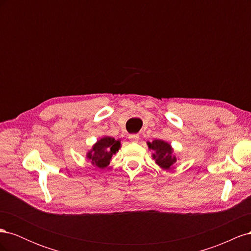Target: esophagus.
Wrapping results in <instances>:
<instances>
[{
    "label": "esophagus",
    "instance_id": "34e87169",
    "mask_svg": "<svg viewBox=\"0 0 251 251\" xmlns=\"http://www.w3.org/2000/svg\"><path fill=\"white\" fill-rule=\"evenodd\" d=\"M130 141L131 142H134V143H136V142H138L139 141V135H130Z\"/></svg>",
    "mask_w": 251,
    "mask_h": 251
}]
</instances>
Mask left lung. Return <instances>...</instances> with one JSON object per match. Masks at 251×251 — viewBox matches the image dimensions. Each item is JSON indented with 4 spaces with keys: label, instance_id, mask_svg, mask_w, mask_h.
<instances>
[{
    "label": "left lung",
    "instance_id": "obj_1",
    "mask_svg": "<svg viewBox=\"0 0 251 251\" xmlns=\"http://www.w3.org/2000/svg\"><path fill=\"white\" fill-rule=\"evenodd\" d=\"M147 144L150 151H153L151 158L154 159L156 164L159 165V168L163 171L172 170L173 165L177 162L178 157L175 154L171 143L162 139H155L151 142L148 141Z\"/></svg>",
    "mask_w": 251,
    "mask_h": 251
}]
</instances>
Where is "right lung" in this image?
<instances>
[{"mask_svg": "<svg viewBox=\"0 0 251 251\" xmlns=\"http://www.w3.org/2000/svg\"><path fill=\"white\" fill-rule=\"evenodd\" d=\"M120 148L121 143L119 139L115 140V138L110 136H103L87 151L86 158L92 165L104 170L110 164L112 156L115 155Z\"/></svg>", "mask_w": 251, "mask_h": 251, "instance_id": "obj_1", "label": "right lung"}]
</instances>
